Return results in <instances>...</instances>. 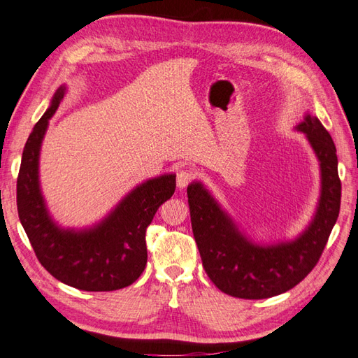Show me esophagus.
<instances>
[{"instance_id":"obj_1","label":"esophagus","mask_w":358,"mask_h":358,"mask_svg":"<svg viewBox=\"0 0 358 358\" xmlns=\"http://www.w3.org/2000/svg\"><path fill=\"white\" fill-rule=\"evenodd\" d=\"M191 180H193V173H191V170H187V169H182L176 173V184L180 189L187 188Z\"/></svg>"}]
</instances>
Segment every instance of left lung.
I'll list each match as a JSON object with an SVG mask.
<instances>
[{
  "label": "left lung",
  "instance_id": "1",
  "mask_svg": "<svg viewBox=\"0 0 358 358\" xmlns=\"http://www.w3.org/2000/svg\"><path fill=\"white\" fill-rule=\"evenodd\" d=\"M298 130L307 135L320 161L322 193L315 219L294 241L254 245L200 182L187 188L191 226L205 272L217 289L234 298L266 299L298 285L319 263L337 222L342 182L333 138L311 115L305 117Z\"/></svg>",
  "mask_w": 358,
  "mask_h": 358
}]
</instances>
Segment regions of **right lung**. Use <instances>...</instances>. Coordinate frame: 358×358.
<instances>
[{
	"mask_svg": "<svg viewBox=\"0 0 358 358\" xmlns=\"http://www.w3.org/2000/svg\"><path fill=\"white\" fill-rule=\"evenodd\" d=\"M64 94L65 88L57 90L25 143L16 182L20 220L39 263L60 282L85 292L124 289L145 268V229L158 208L174 194L176 176L165 174L144 182L92 229L76 232L57 228L41 194L38 164L48 120Z\"/></svg>",
	"mask_w": 358,
	"mask_h": 358,
	"instance_id": "obj_1",
	"label": "right lung"
}]
</instances>
